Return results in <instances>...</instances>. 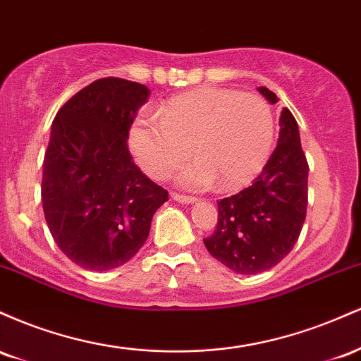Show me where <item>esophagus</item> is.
<instances>
[{"label": "esophagus", "instance_id": "1", "mask_svg": "<svg viewBox=\"0 0 361 361\" xmlns=\"http://www.w3.org/2000/svg\"><path fill=\"white\" fill-rule=\"evenodd\" d=\"M171 198L175 202H178V204H183V205H190L195 202L193 197H186V195H178V193H171Z\"/></svg>", "mask_w": 361, "mask_h": 361}]
</instances>
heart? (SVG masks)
I'll return each instance as SVG.
<instances>
[{"mask_svg": "<svg viewBox=\"0 0 361 361\" xmlns=\"http://www.w3.org/2000/svg\"><path fill=\"white\" fill-rule=\"evenodd\" d=\"M159 117L139 115L128 142L140 168L164 180L190 154L197 159L176 175L185 190L217 183L226 192L250 185L270 157L275 123L270 105L251 93L205 86L171 98Z\"/></svg>", "mask_w": 361, "mask_h": 361, "instance_id": "b5f03b06", "label": "heart"}]
</instances>
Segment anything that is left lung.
Here are the masks:
<instances>
[{"mask_svg": "<svg viewBox=\"0 0 361 361\" xmlns=\"http://www.w3.org/2000/svg\"><path fill=\"white\" fill-rule=\"evenodd\" d=\"M258 91L271 105L276 94ZM309 164L297 120L281 110L275 151L255 183L217 202V227L204 244L215 259L241 275H256L279 264L299 239L307 212Z\"/></svg>", "mask_w": 361, "mask_h": 361, "instance_id": "left-lung-1", "label": "left lung"}]
</instances>
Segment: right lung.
<instances>
[{"instance_id":"1","label":"right lung","mask_w":361,"mask_h":361,"mask_svg":"<svg viewBox=\"0 0 361 361\" xmlns=\"http://www.w3.org/2000/svg\"><path fill=\"white\" fill-rule=\"evenodd\" d=\"M149 98L139 82L103 78L57 111L44 156L42 205L54 241L94 271L122 267L146 243L168 192L135 166L128 130Z\"/></svg>"}]
</instances>
